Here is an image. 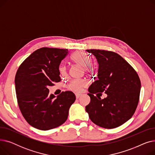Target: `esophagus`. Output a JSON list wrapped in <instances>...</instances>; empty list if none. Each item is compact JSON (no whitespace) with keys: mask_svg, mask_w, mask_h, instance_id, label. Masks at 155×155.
<instances>
[{"mask_svg":"<svg viewBox=\"0 0 155 155\" xmlns=\"http://www.w3.org/2000/svg\"><path fill=\"white\" fill-rule=\"evenodd\" d=\"M75 95H76V98H77V99H78L79 97H80L81 96H82V94H76Z\"/></svg>","mask_w":155,"mask_h":155,"instance_id":"1","label":"esophagus"}]
</instances>
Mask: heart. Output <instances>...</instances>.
Segmentation results:
<instances>
[{
  "mask_svg": "<svg viewBox=\"0 0 155 155\" xmlns=\"http://www.w3.org/2000/svg\"><path fill=\"white\" fill-rule=\"evenodd\" d=\"M72 58L76 63L84 68H85V69L87 71H91V68L88 67L91 63V58L84 51H77L73 54ZM61 71H62V72L65 71L64 67L61 68ZM86 84V82L84 80H73L70 82L68 87L70 90L72 91L78 92L82 90V88L85 87Z\"/></svg>",
  "mask_w": 155,
  "mask_h": 155,
  "instance_id": "1",
  "label": "heart"
}]
</instances>
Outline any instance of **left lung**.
Here are the masks:
<instances>
[{
    "mask_svg": "<svg viewBox=\"0 0 155 155\" xmlns=\"http://www.w3.org/2000/svg\"><path fill=\"white\" fill-rule=\"evenodd\" d=\"M86 51L95 56L99 64L97 80L88 90L91 102L85 107L86 112L93 123L100 127L120 126L131 119L136 109L140 79L134 68L117 53L100 50ZM104 91L107 97L101 100L100 96Z\"/></svg>",
    "mask_w": 155,
    "mask_h": 155,
    "instance_id": "8db88e82",
    "label": "left lung"
}]
</instances>
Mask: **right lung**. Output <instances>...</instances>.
Listing matches in <instances>:
<instances>
[{
  "instance_id": "right-lung-1",
  "label": "right lung",
  "mask_w": 155,
  "mask_h": 155,
  "mask_svg": "<svg viewBox=\"0 0 155 155\" xmlns=\"http://www.w3.org/2000/svg\"><path fill=\"white\" fill-rule=\"evenodd\" d=\"M68 53L67 49L41 48L20 65L15 77L16 96L24 119L32 127L46 131L67 120L75 101V94L65 91L54 96L48 87L60 82L59 66Z\"/></svg>"
}]
</instances>
